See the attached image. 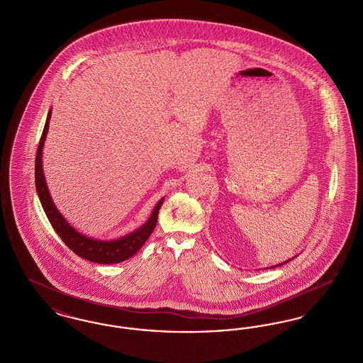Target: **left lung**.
Instances as JSON below:
<instances>
[{"label":"left lung","instance_id":"8db88e82","mask_svg":"<svg viewBox=\"0 0 363 363\" xmlns=\"http://www.w3.org/2000/svg\"><path fill=\"white\" fill-rule=\"evenodd\" d=\"M286 262H287V261H286ZM279 265H281V264H279ZM279 265H277V267H279ZM275 267H277V265H275Z\"/></svg>","mask_w":363,"mask_h":363}]
</instances>
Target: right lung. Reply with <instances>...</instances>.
<instances>
[{"label": "right lung", "instance_id": "1", "mask_svg": "<svg viewBox=\"0 0 363 363\" xmlns=\"http://www.w3.org/2000/svg\"><path fill=\"white\" fill-rule=\"evenodd\" d=\"M52 117V110L48 114V120L43 128L42 138L39 140L36 157H35V185L36 191L40 200V204L43 211L52 223V228L55 233L61 237L64 243L69 247L73 253L80 256L82 259H88L91 262L96 264H116L121 262L123 259H130L133 255H136L141 246L150 238L155 228L157 222V213L159 209L163 204V199L159 200L156 204L152 215L145 222V225H141L133 233L118 238L116 241H98L94 238L86 237L80 234L77 230H74L72 225L67 222V219L60 213V211L54 206L52 201V196L48 189L43 169H42V150L45 145V138L49 130V120Z\"/></svg>", "mask_w": 363, "mask_h": 363}]
</instances>
